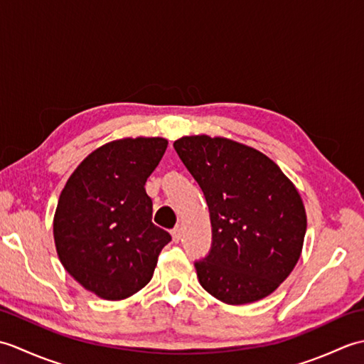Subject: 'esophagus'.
Returning <instances> with one entry per match:
<instances>
[{
    "instance_id": "esophagus-1",
    "label": "esophagus",
    "mask_w": 364,
    "mask_h": 364,
    "mask_svg": "<svg viewBox=\"0 0 364 364\" xmlns=\"http://www.w3.org/2000/svg\"><path fill=\"white\" fill-rule=\"evenodd\" d=\"M172 237H173V241L175 242H180V239H181V230L180 228H173L172 230Z\"/></svg>"
}]
</instances>
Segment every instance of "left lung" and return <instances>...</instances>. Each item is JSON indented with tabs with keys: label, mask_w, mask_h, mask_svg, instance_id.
Here are the masks:
<instances>
[{
	"label": "left lung",
	"mask_w": 364,
	"mask_h": 364,
	"mask_svg": "<svg viewBox=\"0 0 364 364\" xmlns=\"http://www.w3.org/2000/svg\"><path fill=\"white\" fill-rule=\"evenodd\" d=\"M210 208L213 245L200 284L228 305L267 297L296 267L306 213L299 191L264 153L206 134L173 142Z\"/></svg>",
	"instance_id": "1"
}]
</instances>
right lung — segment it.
<instances>
[{
	"label": "right lung",
	"mask_w": 364,
	"mask_h": 364,
	"mask_svg": "<svg viewBox=\"0 0 364 364\" xmlns=\"http://www.w3.org/2000/svg\"><path fill=\"white\" fill-rule=\"evenodd\" d=\"M164 137H125L92 151L68 178L53 219L58 257L84 289L123 300L151 280L170 242L151 222L146 178L167 149Z\"/></svg>",
	"instance_id": "add662e5"
}]
</instances>
